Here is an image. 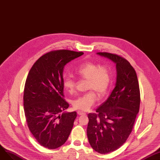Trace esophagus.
<instances>
[{
	"label": "esophagus",
	"instance_id": "34e87169",
	"mask_svg": "<svg viewBox=\"0 0 160 160\" xmlns=\"http://www.w3.org/2000/svg\"><path fill=\"white\" fill-rule=\"evenodd\" d=\"M78 114L79 115H86L85 112L80 111H78Z\"/></svg>",
	"mask_w": 160,
	"mask_h": 160
}]
</instances>
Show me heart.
I'll list each match as a JSON object with an SVG mask.
<instances>
[{"label": "heart", "instance_id": "1", "mask_svg": "<svg viewBox=\"0 0 160 160\" xmlns=\"http://www.w3.org/2000/svg\"><path fill=\"white\" fill-rule=\"evenodd\" d=\"M75 73L81 79H85L87 93L79 96L72 101L73 108L81 111L89 110L96 102V92L100 96L107 93L111 81V73L108 66L87 62L82 63L75 69ZM75 80L71 75H65L62 80L64 89L69 93H73L75 88Z\"/></svg>", "mask_w": 160, "mask_h": 160}]
</instances>
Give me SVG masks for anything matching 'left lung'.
Segmentation results:
<instances>
[{"instance_id":"8db88e82","label":"left lung","mask_w":160,"mask_h":160,"mask_svg":"<svg viewBox=\"0 0 160 160\" xmlns=\"http://www.w3.org/2000/svg\"><path fill=\"white\" fill-rule=\"evenodd\" d=\"M97 54L116 64L115 87L105 102L89 113L87 137L92 148L106 154L120 148L130 135L139 111L140 90L134 68L126 59L109 52Z\"/></svg>"}]
</instances>
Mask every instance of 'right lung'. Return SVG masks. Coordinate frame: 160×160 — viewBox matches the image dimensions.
<instances>
[{
    "mask_svg": "<svg viewBox=\"0 0 160 160\" xmlns=\"http://www.w3.org/2000/svg\"><path fill=\"white\" fill-rule=\"evenodd\" d=\"M83 55L70 50L50 51L38 59L25 82L23 105L30 132L40 145L55 149L69 137L77 112H64L63 70L71 60Z\"/></svg>",
    "mask_w": 160,
    "mask_h": 160,
    "instance_id": "obj_1",
    "label": "right lung"
}]
</instances>
